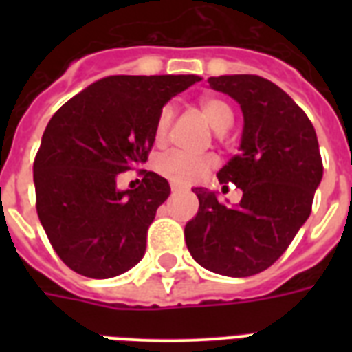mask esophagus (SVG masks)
I'll return each mask as SVG.
<instances>
[{
    "label": "esophagus",
    "instance_id": "esophagus-1",
    "mask_svg": "<svg viewBox=\"0 0 352 352\" xmlns=\"http://www.w3.org/2000/svg\"><path fill=\"white\" fill-rule=\"evenodd\" d=\"M182 188L177 186V184H171V192H181Z\"/></svg>",
    "mask_w": 352,
    "mask_h": 352
}]
</instances>
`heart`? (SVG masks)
<instances>
[{"instance_id": "heart-1", "label": "heart", "mask_w": 352, "mask_h": 352, "mask_svg": "<svg viewBox=\"0 0 352 352\" xmlns=\"http://www.w3.org/2000/svg\"><path fill=\"white\" fill-rule=\"evenodd\" d=\"M201 113L215 131H225L234 122V111H232L230 104L223 98H217V96L203 98L201 100ZM173 118H175V109L170 104L159 111V117L155 120V140H157V144L168 142ZM215 166H217V159L214 155H192L184 153V151H171V153L159 157V160H157V171L160 175L166 177L173 184H181V186L195 184L208 175Z\"/></svg>"}]
</instances>
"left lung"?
<instances>
[{
  "label": "left lung",
  "instance_id": "8db88e82",
  "mask_svg": "<svg viewBox=\"0 0 352 352\" xmlns=\"http://www.w3.org/2000/svg\"><path fill=\"white\" fill-rule=\"evenodd\" d=\"M212 89L239 102L245 117L241 153L217 173L243 199L219 203L195 188L199 212L184 228L192 257L215 274L246 278L278 261L303 223L323 177L318 137L305 111L283 89L256 74L208 78Z\"/></svg>",
  "mask_w": 352,
  "mask_h": 352
}]
</instances>
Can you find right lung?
<instances>
[{
    "label": "right lung",
    "mask_w": 352,
    "mask_h": 352,
    "mask_svg": "<svg viewBox=\"0 0 352 352\" xmlns=\"http://www.w3.org/2000/svg\"><path fill=\"white\" fill-rule=\"evenodd\" d=\"M195 74L107 76L65 102L49 120L34 159L36 212L71 270L106 279L142 259L146 235L170 184L140 170L120 192L117 175L148 160L155 120Z\"/></svg>",
    "instance_id": "1"
}]
</instances>
